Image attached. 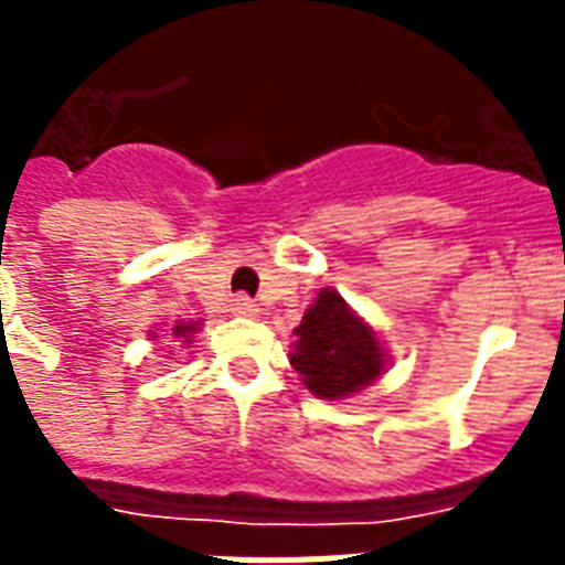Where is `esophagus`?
Wrapping results in <instances>:
<instances>
[{
	"label": "esophagus",
	"mask_w": 565,
	"mask_h": 565,
	"mask_svg": "<svg viewBox=\"0 0 565 565\" xmlns=\"http://www.w3.org/2000/svg\"><path fill=\"white\" fill-rule=\"evenodd\" d=\"M230 311L239 317H254L257 315V305H254V299H248L245 294H239L230 299Z\"/></svg>",
	"instance_id": "1"
}]
</instances>
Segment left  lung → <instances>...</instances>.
Masks as SVG:
<instances>
[{"label":"left lung","mask_w":565,"mask_h":565,"mask_svg":"<svg viewBox=\"0 0 565 565\" xmlns=\"http://www.w3.org/2000/svg\"><path fill=\"white\" fill-rule=\"evenodd\" d=\"M290 362L320 398H344L380 377L383 356L371 326L359 320L335 290H320L296 329Z\"/></svg>","instance_id":"1"}]
</instances>
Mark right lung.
Segmentation results:
<instances>
[{"instance_id": "right-lung-1", "label": "right lung", "mask_w": 565, "mask_h": 565, "mask_svg": "<svg viewBox=\"0 0 565 565\" xmlns=\"http://www.w3.org/2000/svg\"><path fill=\"white\" fill-rule=\"evenodd\" d=\"M173 332H177V335H191V332H198V329H194V326H177V329H173Z\"/></svg>"}]
</instances>
